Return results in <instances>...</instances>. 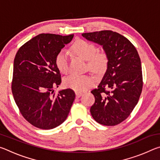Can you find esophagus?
I'll list each match as a JSON object with an SVG mask.
<instances>
[{
	"instance_id": "1",
	"label": "esophagus",
	"mask_w": 160,
	"mask_h": 160,
	"mask_svg": "<svg viewBox=\"0 0 160 160\" xmlns=\"http://www.w3.org/2000/svg\"><path fill=\"white\" fill-rule=\"evenodd\" d=\"M75 94H76V97H80L82 95V93L79 92H75Z\"/></svg>"
}]
</instances>
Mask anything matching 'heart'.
<instances>
[{
  "mask_svg": "<svg viewBox=\"0 0 160 160\" xmlns=\"http://www.w3.org/2000/svg\"><path fill=\"white\" fill-rule=\"evenodd\" d=\"M72 49L78 56L88 61V68L96 74H102L106 70L108 57L105 51H99L92 43L83 39L77 40L72 46ZM55 64L61 72H67L68 68V53L66 49H61L56 54ZM94 82V78L90 75H70L64 78L63 84L66 88L76 92L88 90Z\"/></svg>",
  "mask_w": 160,
  "mask_h": 160,
  "instance_id": "b5f03b06",
  "label": "heart"
}]
</instances>
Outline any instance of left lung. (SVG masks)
I'll list each match as a JSON object with an SVG mask.
<instances>
[{
  "label": "left lung",
  "instance_id": "1",
  "mask_svg": "<svg viewBox=\"0 0 160 160\" xmlns=\"http://www.w3.org/2000/svg\"><path fill=\"white\" fill-rule=\"evenodd\" d=\"M82 36L101 45L108 57L107 71L98 88L91 91L95 98L91 115L102 125H117L131 114L142 92L138 53L127 38L116 32L103 30Z\"/></svg>",
  "mask_w": 160,
  "mask_h": 160
}]
</instances>
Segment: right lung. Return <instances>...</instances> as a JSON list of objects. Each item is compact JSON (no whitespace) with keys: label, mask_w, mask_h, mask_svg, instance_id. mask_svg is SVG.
Listing matches in <instances>:
<instances>
[{"label":"right lung","mask_w":160,"mask_h":160,"mask_svg":"<svg viewBox=\"0 0 160 160\" xmlns=\"http://www.w3.org/2000/svg\"><path fill=\"white\" fill-rule=\"evenodd\" d=\"M73 34H40L19 48L14 59L12 92L20 112L32 125L52 129L66 121L75 94L71 89L53 92L61 82L56 54Z\"/></svg>","instance_id":"obj_1"}]
</instances>
